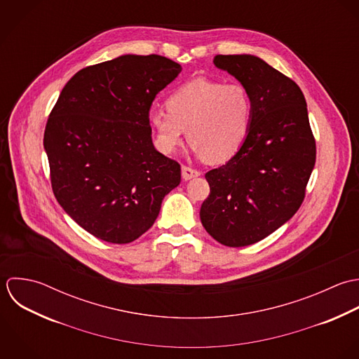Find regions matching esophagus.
I'll list each match as a JSON object with an SVG mask.
<instances>
[{"mask_svg":"<svg viewBox=\"0 0 359 359\" xmlns=\"http://www.w3.org/2000/svg\"><path fill=\"white\" fill-rule=\"evenodd\" d=\"M181 172H182V178H184L185 181H189V180H192V178L201 175V171H198V170H195V168H192V167H187V165H182Z\"/></svg>","mask_w":359,"mask_h":359,"instance_id":"obj_1","label":"esophagus"}]
</instances>
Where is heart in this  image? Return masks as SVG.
<instances>
[{"mask_svg": "<svg viewBox=\"0 0 359 359\" xmlns=\"http://www.w3.org/2000/svg\"><path fill=\"white\" fill-rule=\"evenodd\" d=\"M167 110H153L149 123L156 146L174 151L184 136L198 156L212 163L234 157L243 146L252 123V99L238 82L198 76L180 85L165 102Z\"/></svg>", "mask_w": 359, "mask_h": 359, "instance_id": "obj_1", "label": "heart"}]
</instances>
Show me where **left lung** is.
Returning <instances> with one entry per match:
<instances>
[{"instance_id":"8db88e82","label":"left lung","mask_w":359,"mask_h":359,"mask_svg":"<svg viewBox=\"0 0 359 359\" xmlns=\"http://www.w3.org/2000/svg\"><path fill=\"white\" fill-rule=\"evenodd\" d=\"M213 62L246 88L253 113L238 153L205 175L210 195L201 222L217 242L238 248L266 238L297 213L316 144L304 93L294 81L250 54L216 55Z\"/></svg>"}]
</instances>
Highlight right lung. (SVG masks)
<instances>
[{
    "mask_svg": "<svg viewBox=\"0 0 359 359\" xmlns=\"http://www.w3.org/2000/svg\"><path fill=\"white\" fill-rule=\"evenodd\" d=\"M181 72L161 55L123 54L76 72L46 125L53 192L83 230L128 243L156 222L181 182L177 161L156 150L149 111Z\"/></svg>",
    "mask_w": 359,
    "mask_h": 359,
    "instance_id": "add662e5",
    "label": "right lung"
}]
</instances>
